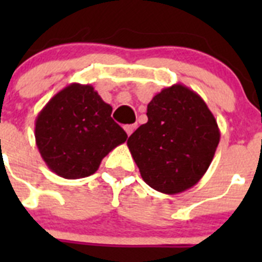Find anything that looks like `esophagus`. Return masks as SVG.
I'll use <instances>...</instances> for the list:
<instances>
[{
    "label": "esophagus",
    "instance_id": "esophagus-1",
    "mask_svg": "<svg viewBox=\"0 0 262 262\" xmlns=\"http://www.w3.org/2000/svg\"><path fill=\"white\" fill-rule=\"evenodd\" d=\"M135 128H136V124H127V126H124V131H126V134L128 136L135 131Z\"/></svg>",
    "mask_w": 262,
    "mask_h": 262
}]
</instances>
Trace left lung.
Listing matches in <instances>:
<instances>
[{"instance_id":"left-lung-1","label":"left lung","mask_w":262,"mask_h":262,"mask_svg":"<svg viewBox=\"0 0 262 262\" xmlns=\"http://www.w3.org/2000/svg\"><path fill=\"white\" fill-rule=\"evenodd\" d=\"M147 117V123L127 140L145 184L170 195L198 184L221 140L205 101L194 90L174 84L152 98Z\"/></svg>"}]
</instances>
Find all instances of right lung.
Masks as SVG:
<instances>
[{
	"instance_id": "1",
	"label": "right lung",
	"mask_w": 262,
	"mask_h": 262,
	"mask_svg": "<svg viewBox=\"0 0 262 262\" xmlns=\"http://www.w3.org/2000/svg\"><path fill=\"white\" fill-rule=\"evenodd\" d=\"M111 107L92 85L71 84L56 93L35 119V142L53 173L77 180L97 172L103 157L127 140Z\"/></svg>"
}]
</instances>
